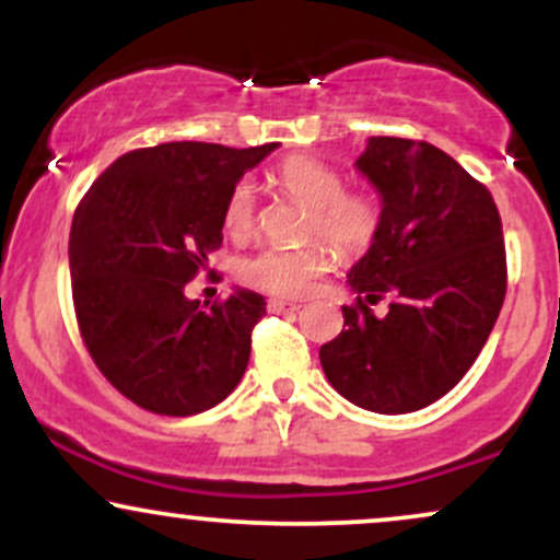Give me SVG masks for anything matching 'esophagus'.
Returning a JSON list of instances; mask_svg holds the SVG:
<instances>
[{
	"mask_svg": "<svg viewBox=\"0 0 560 560\" xmlns=\"http://www.w3.org/2000/svg\"><path fill=\"white\" fill-rule=\"evenodd\" d=\"M268 311H271V313H298L300 311V302L271 300V302H268Z\"/></svg>",
	"mask_w": 560,
	"mask_h": 560,
	"instance_id": "obj_1",
	"label": "esophagus"
}]
</instances>
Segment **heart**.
Segmentation results:
<instances>
[{
  "label": "heart",
  "instance_id": "obj_1",
  "mask_svg": "<svg viewBox=\"0 0 560 560\" xmlns=\"http://www.w3.org/2000/svg\"><path fill=\"white\" fill-rule=\"evenodd\" d=\"M273 178L289 199L307 208L302 236L313 242L260 249L242 262V279L260 292L298 300L311 294L320 276L331 271L330 243L345 258H361L374 247L384 229V202L371 189H347L345 173L316 158H289ZM223 229L231 240H247L258 229V197L249 182L231 186L223 202Z\"/></svg>",
  "mask_w": 560,
  "mask_h": 560
}]
</instances>
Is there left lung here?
Listing matches in <instances>:
<instances>
[{"label": "left lung", "mask_w": 560, "mask_h": 560, "mask_svg": "<svg viewBox=\"0 0 560 560\" xmlns=\"http://www.w3.org/2000/svg\"><path fill=\"white\" fill-rule=\"evenodd\" d=\"M358 168L384 199V229L352 266L358 298L320 347L339 395L374 413L440 400L479 358L508 289L498 205L447 152L419 139L371 137ZM382 299L387 314H374Z\"/></svg>", "instance_id": "1"}]
</instances>
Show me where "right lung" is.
I'll return each mask as SVG.
<instances>
[{"mask_svg":"<svg viewBox=\"0 0 560 560\" xmlns=\"http://www.w3.org/2000/svg\"><path fill=\"white\" fill-rule=\"evenodd\" d=\"M168 141L126 152L75 208L70 287L89 355L120 395L158 416H195L234 392L266 298L189 300L223 244V202L276 150Z\"/></svg>","mask_w":560,"mask_h":560,"instance_id":"obj_1","label":"right lung"}]
</instances>
